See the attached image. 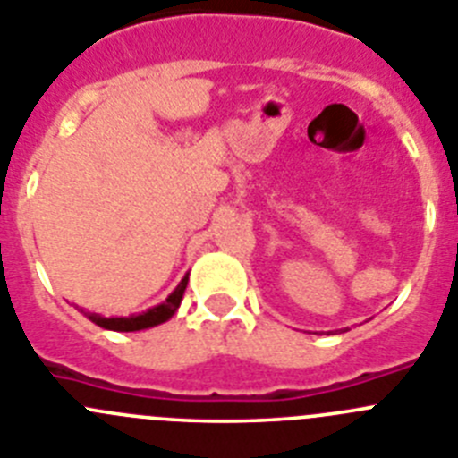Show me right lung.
<instances>
[{
	"instance_id": "add662e5",
	"label": "right lung",
	"mask_w": 458,
	"mask_h": 458,
	"mask_svg": "<svg viewBox=\"0 0 458 458\" xmlns=\"http://www.w3.org/2000/svg\"><path fill=\"white\" fill-rule=\"evenodd\" d=\"M187 287V276L182 277L181 284L176 287V292L171 293L162 305L153 307V310L142 311L138 316H128V318H104V316H97V314H88V318L97 326L106 327V330H114V332H138V330H147V327L153 326H160L165 320H169L171 316L176 314L178 305L182 301V293H185Z\"/></svg>"
}]
</instances>
